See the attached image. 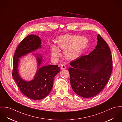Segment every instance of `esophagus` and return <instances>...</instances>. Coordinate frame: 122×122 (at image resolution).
I'll list each match as a JSON object with an SVG mask.
<instances>
[{
  "label": "esophagus",
  "instance_id": "1",
  "mask_svg": "<svg viewBox=\"0 0 122 122\" xmlns=\"http://www.w3.org/2000/svg\"><path fill=\"white\" fill-rule=\"evenodd\" d=\"M61 70H65L66 68V66L65 64H61Z\"/></svg>",
  "mask_w": 122,
  "mask_h": 122
}]
</instances>
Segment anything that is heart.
Instances as JSON below:
<instances>
[{
    "mask_svg": "<svg viewBox=\"0 0 122 122\" xmlns=\"http://www.w3.org/2000/svg\"><path fill=\"white\" fill-rule=\"evenodd\" d=\"M88 43L86 37L79 36L65 35L60 36L57 40V44L59 47L64 50L65 57L70 60L78 58ZM51 54L53 58H58L60 55V51L57 46H51Z\"/></svg>",
    "mask_w": 122,
    "mask_h": 122,
    "instance_id": "heart-1",
    "label": "heart"
}]
</instances>
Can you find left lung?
Wrapping results in <instances>:
<instances>
[{"label": "left lung", "instance_id": "left-lung-1", "mask_svg": "<svg viewBox=\"0 0 122 122\" xmlns=\"http://www.w3.org/2000/svg\"><path fill=\"white\" fill-rule=\"evenodd\" d=\"M97 46L87 55L70 62V85L74 92L86 98L99 93L107 84L112 71L110 49L100 35Z\"/></svg>", "mask_w": 122, "mask_h": 122}]
</instances>
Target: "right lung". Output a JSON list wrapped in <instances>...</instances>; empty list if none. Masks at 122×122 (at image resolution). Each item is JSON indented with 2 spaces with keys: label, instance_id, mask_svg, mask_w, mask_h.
Wrapping results in <instances>:
<instances>
[{
  "label": "right lung",
  "instance_id": "right-lung-1",
  "mask_svg": "<svg viewBox=\"0 0 122 122\" xmlns=\"http://www.w3.org/2000/svg\"><path fill=\"white\" fill-rule=\"evenodd\" d=\"M41 48V40L38 36L29 35L18 45L14 56L12 76L21 92L28 98L40 100L46 97L50 92L53 85L55 76L60 72L58 65H48L40 67L43 57L40 54H33L36 57L37 69L34 79L26 81L19 73L18 66L20 59L28 53Z\"/></svg>",
  "mask_w": 122,
  "mask_h": 122
}]
</instances>
